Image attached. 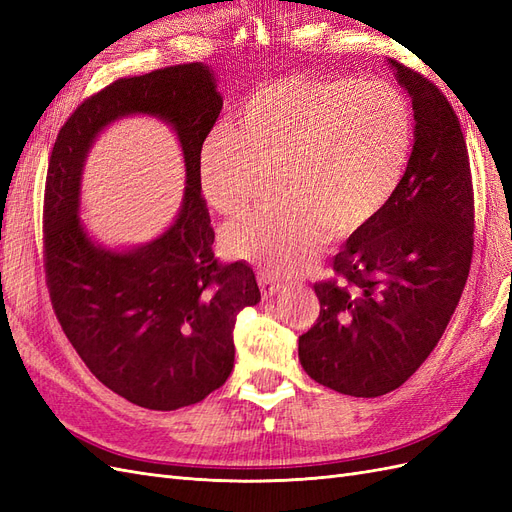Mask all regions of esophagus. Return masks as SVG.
<instances>
[{
  "label": "esophagus",
  "instance_id": "obj_1",
  "mask_svg": "<svg viewBox=\"0 0 512 512\" xmlns=\"http://www.w3.org/2000/svg\"><path fill=\"white\" fill-rule=\"evenodd\" d=\"M258 286H260V292H262V297H265V299L275 297V294L282 290V284L277 282V280H273V277L267 275V273H260L258 275Z\"/></svg>",
  "mask_w": 512,
  "mask_h": 512
}]
</instances>
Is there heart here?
Wrapping results in <instances>:
<instances>
[{"mask_svg":"<svg viewBox=\"0 0 512 512\" xmlns=\"http://www.w3.org/2000/svg\"><path fill=\"white\" fill-rule=\"evenodd\" d=\"M414 115L384 81L280 79L247 98L235 130H213L198 151L205 203L232 218L277 177L282 207L224 230L237 260L271 275L312 265L327 232L346 239L391 203L410 162Z\"/></svg>","mask_w":512,"mask_h":512,"instance_id":"obj_1","label":"heart"}]
</instances>
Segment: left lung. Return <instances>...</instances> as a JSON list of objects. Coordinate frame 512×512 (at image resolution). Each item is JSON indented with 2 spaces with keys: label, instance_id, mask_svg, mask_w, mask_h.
<instances>
[{
  "label": "left lung",
  "instance_id": "left-lung-1",
  "mask_svg": "<svg viewBox=\"0 0 512 512\" xmlns=\"http://www.w3.org/2000/svg\"><path fill=\"white\" fill-rule=\"evenodd\" d=\"M414 111V147L391 203L333 258L320 316L299 337L307 376L352 397L399 389L425 363L466 286L474 245L470 160L442 91L389 59Z\"/></svg>",
  "mask_w": 512,
  "mask_h": 512
}]
</instances>
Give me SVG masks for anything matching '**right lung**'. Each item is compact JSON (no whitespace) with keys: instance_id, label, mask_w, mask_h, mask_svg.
<instances>
[{"instance_id":"right-lung-1","label":"right lung","mask_w":512,"mask_h":512,"mask_svg":"<svg viewBox=\"0 0 512 512\" xmlns=\"http://www.w3.org/2000/svg\"><path fill=\"white\" fill-rule=\"evenodd\" d=\"M222 111L211 66H170L119 79L59 130L44 194V267L57 320L104 386L149 410L203 401L235 365L237 314L260 301L252 267L218 265L198 190L200 145ZM143 114L176 132L186 168L174 222L141 246L100 244L80 220L82 170L97 136Z\"/></svg>"}]
</instances>
